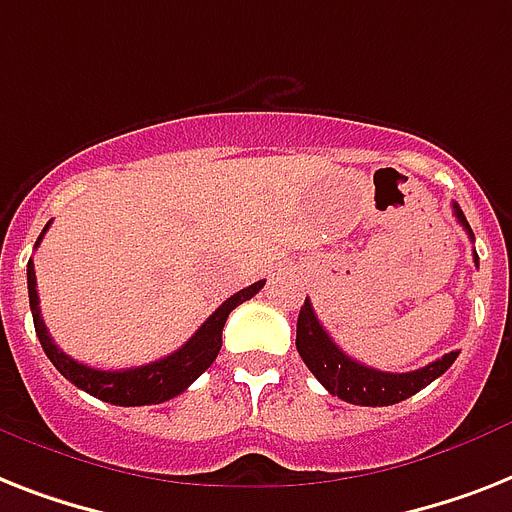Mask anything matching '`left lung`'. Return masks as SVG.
Returning a JSON list of instances; mask_svg holds the SVG:
<instances>
[{
	"label": "left lung",
	"instance_id": "1",
	"mask_svg": "<svg viewBox=\"0 0 512 512\" xmlns=\"http://www.w3.org/2000/svg\"><path fill=\"white\" fill-rule=\"evenodd\" d=\"M452 213L458 218L460 226L468 231V239L473 242V231L465 220L463 210L458 205H452ZM473 263L479 265V255L473 252ZM297 352L305 360L318 381L326 386L328 392L339 397V400L350 402V405H365V407H384V405H397V402L413 397L421 389L442 376L452 363L458 352H447L439 360L429 363L426 368L410 373H386L368 368V365L352 360L339 344L328 336L323 323L318 321L310 299H305V305L299 310L297 318Z\"/></svg>",
	"mask_w": 512,
	"mask_h": 512
}]
</instances>
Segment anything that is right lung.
Listing matches in <instances>:
<instances>
[{"mask_svg": "<svg viewBox=\"0 0 512 512\" xmlns=\"http://www.w3.org/2000/svg\"><path fill=\"white\" fill-rule=\"evenodd\" d=\"M49 223L44 226L41 236L36 239V247L41 244L44 234H47ZM265 281L247 286L242 292H236L234 297H228L223 305L207 318L202 326L197 328V334L191 336L189 342L181 344L176 352H170L168 357L155 360V363L139 365V368H126V371H99L91 365H83L52 342L47 326L41 321L39 310V292H36V273H33V263L28 260V299H31L33 326H36V336H39L41 347L52 360V365L62 376L73 381L78 389H83L91 397H97L102 402L120 407H139V405H160L181 392H186L202 373L213 365L218 357L220 344H223V326H226L228 313L239 307L242 302L255 297L263 289Z\"/></svg>", "mask_w": 512, "mask_h": 512, "instance_id": "right-lung-1", "label": "right lung"}]
</instances>
